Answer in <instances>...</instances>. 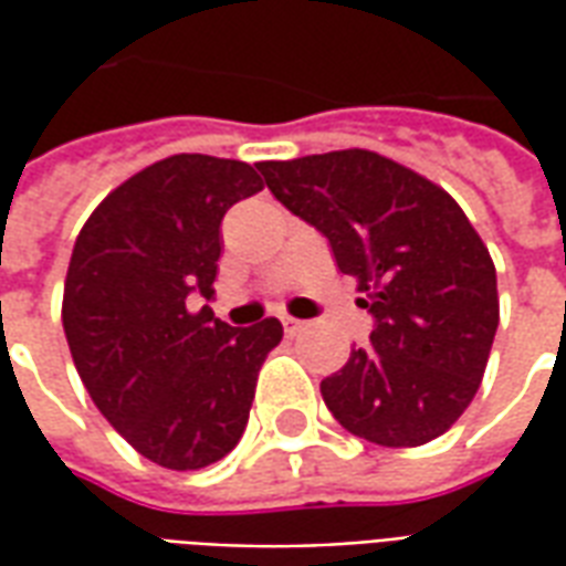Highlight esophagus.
<instances>
[{
  "mask_svg": "<svg viewBox=\"0 0 566 566\" xmlns=\"http://www.w3.org/2000/svg\"><path fill=\"white\" fill-rule=\"evenodd\" d=\"M282 324H284V333H287V336H296V333L306 327V321L291 318V315H287V318H282Z\"/></svg>",
  "mask_w": 566,
  "mask_h": 566,
  "instance_id": "esophagus-1",
  "label": "esophagus"
}]
</instances>
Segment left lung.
I'll list each match as a JSON object with an SVG mask.
<instances>
[{
	"label": "left lung",
	"mask_w": 566,
	"mask_h": 566,
	"mask_svg": "<svg viewBox=\"0 0 566 566\" xmlns=\"http://www.w3.org/2000/svg\"><path fill=\"white\" fill-rule=\"evenodd\" d=\"M272 197L327 235L336 266L367 294L376 327L321 381L355 437L412 449L473 403L497 333V272L473 223L424 175L348 148L260 163Z\"/></svg>",
	"instance_id": "left-lung-1"
}]
</instances>
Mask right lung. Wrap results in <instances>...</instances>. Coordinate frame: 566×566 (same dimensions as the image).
I'll return each instance as SVG.
<instances>
[{
    "mask_svg": "<svg viewBox=\"0 0 566 566\" xmlns=\"http://www.w3.org/2000/svg\"><path fill=\"white\" fill-rule=\"evenodd\" d=\"M263 190L254 166L175 154L115 187L81 227L63 331L96 409L148 461L202 470L242 439L279 318L230 327L209 306L221 221Z\"/></svg>",
    "mask_w": 566,
    "mask_h": 566,
    "instance_id": "right-lung-1",
    "label": "right lung"
}]
</instances>
